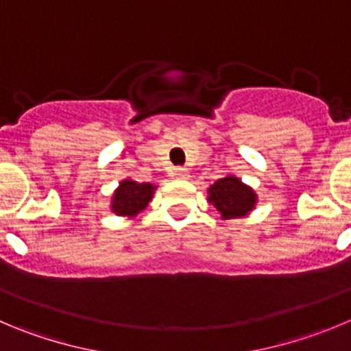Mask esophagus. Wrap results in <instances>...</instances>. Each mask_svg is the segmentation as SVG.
Returning <instances> with one entry per match:
<instances>
[{"mask_svg": "<svg viewBox=\"0 0 351 351\" xmlns=\"http://www.w3.org/2000/svg\"><path fill=\"white\" fill-rule=\"evenodd\" d=\"M173 176L178 180H185L189 176V171H186V168H175L173 169Z\"/></svg>", "mask_w": 351, "mask_h": 351, "instance_id": "esophagus-1", "label": "esophagus"}]
</instances>
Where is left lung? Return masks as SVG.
<instances>
[{
	"instance_id": "8db88e82",
	"label": "left lung",
	"mask_w": 351,
	"mask_h": 351,
	"mask_svg": "<svg viewBox=\"0 0 351 351\" xmlns=\"http://www.w3.org/2000/svg\"><path fill=\"white\" fill-rule=\"evenodd\" d=\"M208 202L220 213L221 220L244 218L256 208L258 195L241 178L227 175L208 189Z\"/></svg>"
}]
</instances>
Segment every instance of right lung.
Wrapping results in <instances>:
<instances>
[{"mask_svg":"<svg viewBox=\"0 0 351 351\" xmlns=\"http://www.w3.org/2000/svg\"><path fill=\"white\" fill-rule=\"evenodd\" d=\"M156 189L157 186L154 183H138L135 180L124 178L123 182H119V186H117L116 191H114L110 209L117 216L133 218V216H136L149 206Z\"/></svg>","mask_w":351,"mask_h":351,"instance_id":"obj_1","label":"right lung"}]
</instances>
